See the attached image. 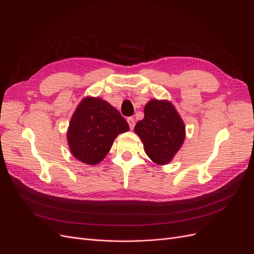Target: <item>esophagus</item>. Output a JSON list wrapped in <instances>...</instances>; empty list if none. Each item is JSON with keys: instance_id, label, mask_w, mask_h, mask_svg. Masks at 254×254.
I'll use <instances>...</instances> for the list:
<instances>
[{"instance_id": "obj_1", "label": "esophagus", "mask_w": 254, "mask_h": 254, "mask_svg": "<svg viewBox=\"0 0 254 254\" xmlns=\"http://www.w3.org/2000/svg\"><path fill=\"white\" fill-rule=\"evenodd\" d=\"M127 122H128V125L130 127V129H133L134 128V125H135V122H134V119L133 118H128L127 119Z\"/></svg>"}]
</instances>
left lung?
I'll use <instances>...</instances> for the list:
<instances>
[{"label": "left lung", "instance_id": "obj_1", "mask_svg": "<svg viewBox=\"0 0 254 254\" xmlns=\"http://www.w3.org/2000/svg\"><path fill=\"white\" fill-rule=\"evenodd\" d=\"M134 131L141 137L146 155L160 165L170 162L186 137V127L174 106L158 99L146 104L144 119L136 123Z\"/></svg>", "mask_w": 254, "mask_h": 254}]
</instances>
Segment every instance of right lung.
Masks as SVG:
<instances>
[{
	"label": "right lung",
	"mask_w": 254,
	"mask_h": 254,
	"mask_svg": "<svg viewBox=\"0 0 254 254\" xmlns=\"http://www.w3.org/2000/svg\"><path fill=\"white\" fill-rule=\"evenodd\" d=\"M129 125L121 113L102 98L87 97L74 112L67 130V142L75 158L94 165L109 152L118 134Z\"/></svg>",
	"instance_id": "obj_1"
}]
</instances>
